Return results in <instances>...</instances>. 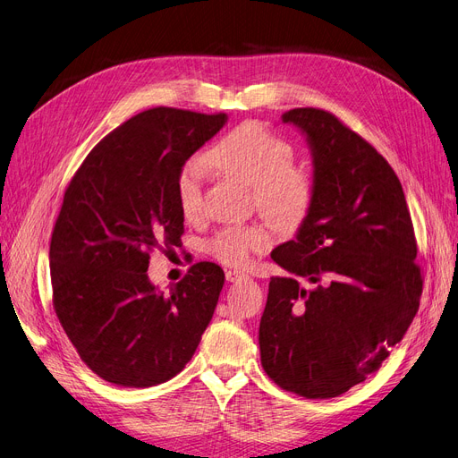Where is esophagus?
Segmentation results:
<instances>
[{"instance_id": "1", "label": "esophagus", "mask_w": 458, "mask_h": 458, "mask_svg": "<svg viewBox=\"0 0 458 458\" xmlns=\"http://www.w3.org/2000/svg\"><path fill=\"white\" fill-rule=\"evenodd\" d=\"M245 276L243 274H238V272H226V281H230V283H235V281H240V279H243Z\"/></svg>"}]
</instances>
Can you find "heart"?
Instances as JSON below:
<instances>
[{
    "label": "heart",
    "instance_id": "b5f03b06",
    "mask_svg": "<svg viewBox=\"0 0 458 458\" xmlns=\"http://www.w3.org/2000/svg\"><path fill=\"white\" fill-rule=\"evenodd\" d=\"M294 150L279 135L260 124H242L226 133L209 152L208 160L194 157L184 162L175 181L177 201L184 216H196L203 206L209 165L223 175L255 191L259 208L283 226L300 225L315 196L311 177L293 167ZM262 226L228 228L211 243L213 255L228 266L243 267L252 255L269 245Z\"/></svg>",
    "mask_w": 458,
    "mask_h": 458
}]
</instances>
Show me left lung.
Wrapping results in <instances>:
<instances>
[{
    "instance_id": "obj_1",
    "label": "left lung",
    "mask_w": 458,
    "mask_h": 458,
    "mask_svg": "<svg viewBox=\"0 0 458 458\" xmlns=\"http://www.w3.org/2000/svg\"><path fill=\"white\" fill-rule=\"evenodd\" d=\"M281 121L308 141L315 196L294 240L272 250L289 276L269 281L260 360L284 391L334 398L408 332L422 293L417 242L402 184L374 147L323 109Z\"/></svg>"
}]
</instances>
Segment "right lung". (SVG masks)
I'll return each mask as SVG.
<instances>
[{
    "mask_svg": "<svg viewBox=\"0 0 458 458\" xmlns=\"http://www.w3.org/2000/svg\"><path fill=\"white\" fill-rule=\"evenodd\" d=\"M228 121L157 107L131 116L84 158L64 194L48 262L55 311L79 357L118 386L175 377L215 313L225 272L198 262L169 293L147 269L179 245V169Z\"/></svg>",
    "mask_w": 458,
    "mask_h": 458,
    "instance_id": "1",
    "label": "right lung"
}]
</instances>
